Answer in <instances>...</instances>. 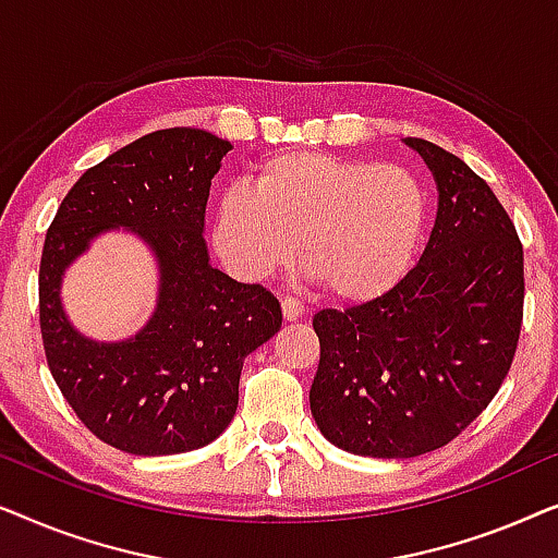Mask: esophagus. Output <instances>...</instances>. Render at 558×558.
<instances>
[{"label": "esophagus", "instance_id": "34e87169", "mask_svg": "<svg viewBox=\"0 0 558 558\" xmlns=\"http://www.w3.org/2000/svg\"><path fill=\"white\" fill-rule=\"evenodd\" d=\"M281 315H284L287 323H296V319L307 315V310H304V304L300 300H294V296H284V300H281Z\"/></svg>", "mask_w": 558, "mask_h": 558}]
</instances>
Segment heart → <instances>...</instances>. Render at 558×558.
Here are the masks:
<instances>
[{"instance_id": "1", "label": "heart", "mask_w": 558, "mask_h": 558, "mask_svg": "<svg viewBox=\"0 0 558 558\" xmlns=\"http://www.w3.org/2000/svg\"><path fill=\"white\" fill-rule=\"evenodd\" d=\"M429 197L414 172L378 159L281 151L248 187H231L213 213V243L243 281L302 264L338 300L365 302L407 274Z\"/></svg>"}]
</instances>
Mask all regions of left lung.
I'll use <instances>...</instances> for the list:
<instances>
[{
  "mask_svg": "<svg viewBox=\"0 0 558 558\" xmlns=\"http://www.w3.org/2000/svg\"><path fill=\"white\" fill-rule=\"evenodd\" d=\"M403 144L437 185L422 258L376 300L312 319L317 429L378 460L434 452L468 429L506 380L523 319V246L490 185L437 144Z\"/></svg>",
  "mask_w": 558,
  "mask_h": 558,
  "instance_id": "obj_1",
  "label": "left lung"
}]
</instances>
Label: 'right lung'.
Wrapping results in <instances>:
<instances>
[{
	"instance_id": "1",
	"label": "right lung",
	"mask_w": 558,
	"mask_h": 558,
	"mask_svg": "<svg viewBox=\"0 0 558 558\" xmlns=\"http://www.w3.org/2000/svg\"><path fill=\"white\" fill-rule=\"evenodd\" d=\"M233 144L195 126L151 132L81 174L45 235L40 330L52 378L98 439L140 457L193 452L233 422L246 355L274 338L281 307L210 264L205 205ZM156 258L158 296L129 339L83 336L62 304L64 271L106 232Z\"/></svg>"
}]
</instances>
